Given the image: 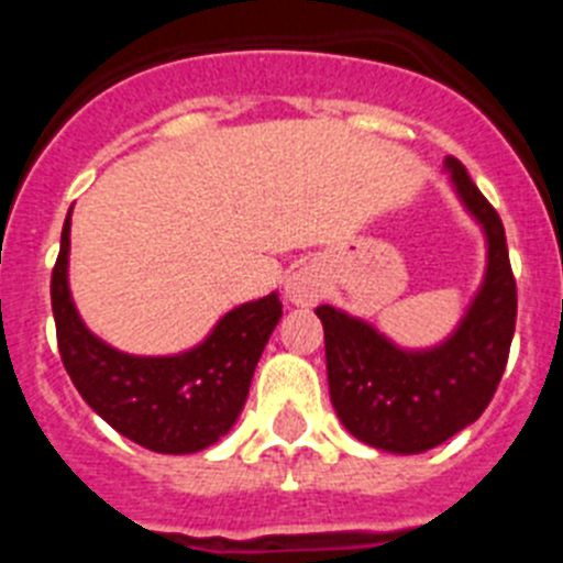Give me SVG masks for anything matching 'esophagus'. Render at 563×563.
<instances>
[{"mask_svg":"<svg viewBox=\"0 0 563 563\" xmlns=\"http://www.w3.org/2000/svg\"><path fill=\"white\" fill-rule=\"evenodd\" d=\"M287 298L298 307H312L321 301L324 296V285H321V276H318L312 267H298V271L290 273L285 285Z\"/></svg>","mask_w":563,"mask_h":563,"instance_id":"esophagus-1","label":"esophagus"}]
</instances>
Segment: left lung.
<instances>
[{
  "mask_svg": "<svg viewBox=\"0 0 563 563\" xmlns=\"http://www.w3.org/2000/svg\"><path fill=\"white\" fill-rule=\"evenodd\" d=\"M462 206L487 239L479 292L449 341L402 350L361 318L321 305L327 380L335 415L352 437L391 454L437 449L479 420L505 372L516 330V278L499 213L482 197L465 166L445 161Z\"/></svg>",
  "mask_w": 563,
  "mask_h": 563,
  "instance_id": "1",
  "label": "left lung"
}]
</instances>
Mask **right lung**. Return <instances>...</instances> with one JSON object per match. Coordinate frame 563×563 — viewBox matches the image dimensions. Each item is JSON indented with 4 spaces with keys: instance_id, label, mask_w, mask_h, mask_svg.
Here are the masks:
<instances>
[{
    "instance_id": "obj_1",
    "label": "right lung",
    "mask_w": 563,
    "mask_h": 563,
    "mask_svg": "<svg viewBox=\"0 0 563 563\" xmlns=\"http://www.w3.org/2000/svg\"><path fill=\"white\" fill-rule=\"evenodd\" d=\"M69 213L49 298L58 352L78 395L118 434L157 454H197L233 429L267 338L282 318L278 292L225 312L211 335L180 355L118 352L84 327L67 282Z\"/></svg>"
}]
</instances>
